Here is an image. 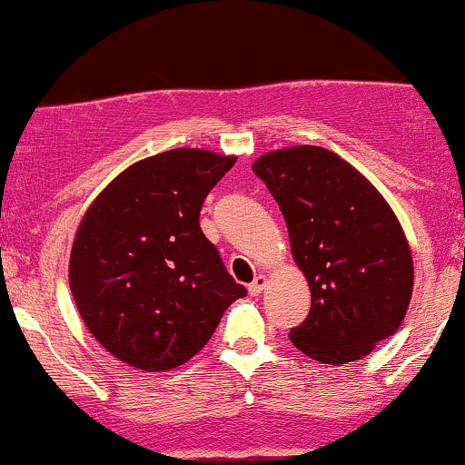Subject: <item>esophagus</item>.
<instances>
[{
    "label": "esophagus",
    "instance_id": "34e87169",
    "mask_svg": "<svg viewBox=\"0 0 465 465\" xmlns=\"http://www.w3.org/2000/svg\"><path fill=\"white\" fill-rule=\"evenodd\" d=\"M266 286H268V277H266V275H257L255 282L249 286V294H251V296L262 294V292H264Z\"/></svg>",
    "mask_w": 465,
    "mask_h": 465
}]
</instances>
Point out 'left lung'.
I'll use <instances>...</instances> for the list:
<instances>
[{
    "label": "left lung",
    "instance_id": "left-lung-1",
    "mask_svg": "<svg viewBox=\"0 0 465 465\" xmlns=\"http://www.w3.org/2000/svg\"><path fill=\"white\" fill-rule=\"evenodd\" d=\"M286 218L292 260L312 307L290 340L312 360L355 361L401 327L411 301L413 260L383 194L333 151L275 149L253 162Z\"/></svg>",
    "mask_w": 465,
    "mask_h": 465
}]
</instances>
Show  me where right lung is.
Returning <instances> with one entry per match:
<instances>
[{
    "label": "right lung",
    "mask_w": 465,
    "mask_h": 465,
    "mask_svg": "<svg viewBox=\"0 0 465 465\" xmlns=\"http://www.w3.org/2000/svg\"><path fill=\"white\" fill-rule=\"evenodd\" d=\"M236 155L171 149L134 162L84 212L69 286L93 338L127 366H182L247 294L199 227V212Z\"/></svg>",
    "instance_id": "1"
}]
</instances>
